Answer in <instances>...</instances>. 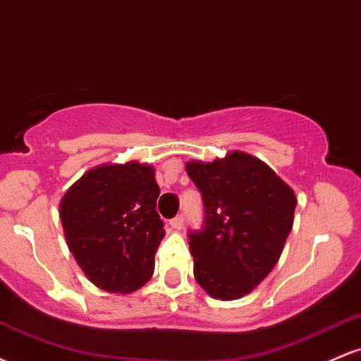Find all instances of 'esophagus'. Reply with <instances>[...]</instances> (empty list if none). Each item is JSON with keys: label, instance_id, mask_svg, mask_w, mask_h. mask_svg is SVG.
Returning <instances> with one entry per match:
<instances>
[{"label": "esophagus", "instance_id": "esophagus-1", "mask_svg": "<svg viewBox=\"0 0 361 361\" xmlns=\"http://www.w3.org/2000/svg\"><path fill=\"white\" fill-rule=\"evenodd\" d=\"M169 226H171L173 229L180 231L181 227H183V215H176L175 219H171V221H169Z\"/></svg>", "mask_w": 361, "mask_h": 361}]
</instances>
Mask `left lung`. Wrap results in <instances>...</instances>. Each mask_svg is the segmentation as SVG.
<instances>
[{
  "mask_svg": "<svg viewBox=\"0 0 361 361\" xmlns=\"http://www.w3.org/2000/svg\"><path fill=\"white\" fill-rule=\"evenodd\" d=\"M186 173L204 198V226L188 231L193 275L214 299L234 300L267 279L293 226V190L267 163L233 151Z\"/></svg>",
  "mask_w": 361,
  "mask_h": 361,
  "instance_id": "1",
  "label": "left lung"
}]
</instances>
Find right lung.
<instances>
[{
  "instance_id": "add662e5",
  "label": "right lung",
  "mask_w": 361,
  "mask_h": 361,
  "mask_svg": "<svg viewBox=\"0 0 361 361\" xmlns=\"http://www.w3.org/2000/svg\"><path fill=\"white\" fill-rule=\"evenodd\" d=\"M157 197L154 168L137 161L90 169L64 193L59 215L66 243L91 283L130 293L151 279L166 234Z\"/></svg>"
}]
</instances>
